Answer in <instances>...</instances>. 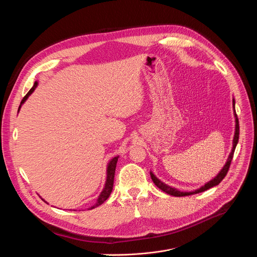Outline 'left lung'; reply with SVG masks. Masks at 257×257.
Instances as JSON below:
<instances>
[{"mask_svg":"<svg viewBox=\"0 0 257 257\" xmlns=\"http://www.w3.org/2000/svg\"><path fill=\"white\" fill-rule=\"evenodd\" d=\"M233 103H234V112H235V117H236V131H235V136H234V140H233V149H232V152L229 156V159L225 165V167L222 169V171L219 172L217 174V176L212 179L211 181H209L208 183H206V184L204 186H202L201 188L195 190V191H192V192H181V191H178L177 189L175 188H172L166 184H164L163 182H161L153 173H151V177L154 181V183L156 184L157 187H159L162 191L170 194V195H173V196H188V195H192V194H196V193H199V192H203L213 186H216L218 185L219 183L222 182V180L226 177L229 169H230V166H231V163H232V160H233V157H234V152H235V149H236V145L238 143V139H239V121H238V118H237V115H236V111H235V100L233 99Z\"/></svg>","mask_w":257,"mask_h":257,"instance_id":"8db88e82","label":"left lung"}]
</instances>
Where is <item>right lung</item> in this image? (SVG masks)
<instances>
[{
    "label": "right lung",
    "instance_id": "1",
    "mask_svg": "<svg viewBox=\"0 0 257 257\" xmlns=\"http://www.w3.org/2000/svg\"><path fill=\"white\" fill-rule=\"evenodd\" d=\"M36 85H38V82H35V83L33 84V86L31 87V89H30V90L26 93V95L23 97V99L21 100L20 106H21V104L27 99V97L33 92V90L35 89ZM20 106H19V108H20ZM117 162H118V157L114 158L111 162H109V164H108V166H107V176H106L105 186H104L102 192L100 193V195H99V197H98V199H97V202H96L93 206H91L89 209H92V208H94V207H96V206L102 204V203L108 198V196L111 195V192H112V190H113V185H114V177H115V170H116ZM43 200H44V199H43ZM44 201H45V200H44Z\"/></svg>",
    "mask_w": 257,
    "mask_h": 257
}]
</instances>
